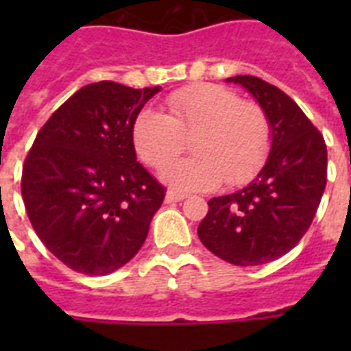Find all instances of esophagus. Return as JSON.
<instances>
[{
    "instance_id": "34e87169",
    "label": "esophagus",
    "mask_w": 351,
    "mask_h": 351,
    "mask_svg": "<svg viewBox=\"0 0 351 351\" xmlns=\"http://www.w3.org/2000/svg\"><path fill=\"white\" fill-rule=\"evenodd\" d=\"M186 198L187 195L176 191H167V195H165V200H167V202H182V200H186Z\"/></svg>"
}]
</instances>
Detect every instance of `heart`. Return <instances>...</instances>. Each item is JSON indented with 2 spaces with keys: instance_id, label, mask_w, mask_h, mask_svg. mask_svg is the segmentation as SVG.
<instances>
[{
  "instance_id": "obj_1",
  "label": "heart",
  "mask_w": 351,
  "mask_h": 351,
  "mask_svg": "<svg viewBox=\"0 0 351 351\" xmlns=\"http://www.w3.org/2000/svg\"><path fill=\"white\" fill-rule=\"evenodd\" d=\"M169 114L143 109L132 123V145L142 162L162 169L181 152L186 139L195 159L160 173L180 193L211 191L224 180L244 184L266 162L271 125L258 104L242 101L222 85H195L167 98Z\"/></svg>"
}]
</instances>
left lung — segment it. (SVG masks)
I'll list each match as a JSON object with an SVG mask.
<instances>
[{
    "mask_svg": "<svg viewBox=\"0 0 351 351\" xmlns=\"http://www.w3.org/2000/svg\"><path fill=\"white\" fill-rule=\"evenodd\" d=\"M267 114L271 145L262 169L239 191L215 197L198 239L234 266L277 261L308 231L326 187L324 138L286 93L256 76H233Z\"/></svg>",
    "mask_w": 351,
    "mask_h": 351,
    "instance_id": "obj_1",
    "label": "left lung"
}]
</instances>
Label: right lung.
<instances>
[{"label": "right lung", "instance_id": "1", "mask_svg": "<svg viewBox=\"0 0 351 351\" xmlns=\"http://www.w3.org/2000/svg\"><path fill=\"white\" fill-rule=\"evenodd\" d=\"M160 89L85 85L47 120L25 158L30 224L74 271L109 275L147 239L165 189L136 162L132 123Z\"/></svg>", "mask_w": 351, "mask_h": 351}]
</instances>
